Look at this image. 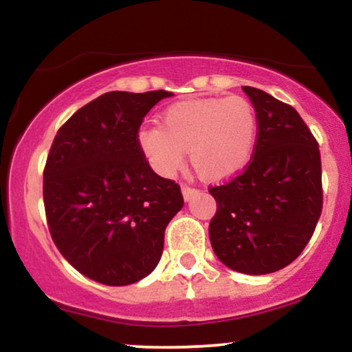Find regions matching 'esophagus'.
Instances as JSON below:
<instances>
[{"instance_id":"obj_1","label":"esophagus","mask_w":352,"mask_h":352,"mask_svg":"<svg viewBox=\"0 0 352 352\" xmlns=\"http://www.w3.org/2000/svg\"><path fill=\"white\" fill-rule=\"evenodd\" d=\"M197 193H199V190H197V188L188 187V185H182V195H184V200L185 201L192 200L193 197L197 195Z\"/></svg>"}]
</instances>
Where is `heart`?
Masks as SVG:
<instances>
[{
	"label": "heart",
	"mask_w": 352,
	"mask_h": 352,
	"mask_svg": "<svg viewBox=\"0 0 352 352\" xmlns=\"http://www.w3.org/2000/svg\"><path fill=\"white\" fill-rule=\"evenodd\" d=\"M256 109L246 98L179 100L160 116V125H142L137 147L162 177H172L184 164L185 151L201 177L225 180L252 160L258 142Z\"/></svg>",
	"instance_id": "heart-1"
}]
</instances>
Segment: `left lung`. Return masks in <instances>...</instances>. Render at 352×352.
Masks as SVG:
<instances>
[{
    "instance_id": "1",
    "label": "left lung",
    "mask_w": 352,
    "mask_h": 352,
    "mask_svg": "<svg viewBox=\"0 0 352 352\" xmlns=\"http://www.w3.org/2000/svg\"><path fill=\"white\" fill-rule=\"evenodd\" d=\"M260 131L243 173L208 190L217 213L208 227L218 260L245 274H268L300 256L321 215V155L308 125L288 104L243 86Z\"/></svg>"
}]
</instances>
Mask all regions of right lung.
Returning <instances> with one entry per match:
<instances>
[{
    "label": "right lung",
    "instance_id": "1",
    "mask_svg": "<svg viewBox=\"0 0 352 352\" xmlns=\"http://www.w3.org/2000/svg\"><path fill=\"white\" fill-rule=\"evenodd\" d=\"M167 91H112L59 129L44 168V208L56 246L91 280L125 286L159 265L168 221L184 207L137 147V131Z\"/></svg>",
    "mask_w": 352,
    "mask_h": 352
}]
</instances>
